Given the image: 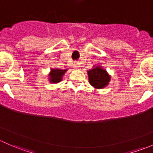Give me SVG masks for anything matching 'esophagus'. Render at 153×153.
<instances>
[{"label": "esophagus", "instance_id": "34e87169", "mask_svg": "<svg viewBox=\"0 0 153 153\" xmlns=\"http://www.w3.org/2000/svg\"><path fill=\"white\" fill-rule=\"evenodd\" d=\"M80 65H81V63H80L79 62H76L74 63V66L76 68H79Z\"/></svg>", "mask_w": 153, "mask_h": 153}]
</instances>
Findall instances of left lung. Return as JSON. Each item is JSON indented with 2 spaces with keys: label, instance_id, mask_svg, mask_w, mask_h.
<instances>
[{
  "label": "left lung",
  "instance_id": "8db88e82",
  "mask_svg": "<svg viewBox=\"0 0 153 153\" xmlns=\"http://www.w3.org/2000/svg\"><path fill=\"white\" fill-rule=\"evenodd\" d=\"M89 83L96 89H102L108 86L111 81V76L101 65L94 66L88 71Z\"/></svg>",
  "mask_w": 153,
  "mask_h": 153
}]
</instances>
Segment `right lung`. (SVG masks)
<instances>
[{
  "instance_id": "1",
  "label": "right lung",
  "mask_w": 153,
  "mask_h": 153,
  "mask_svg": "<svg viewBox=\"0 0 153 153\" xmlns=\"http://www.w3.org/2000/svg\"><path fill=\"white\" fill-rule=\"evenodd\" d=\"M68 69L65 70H61L59 68H51L49 74H48V79L49 82L51 83H58L62 81V77L65 72L67 71Z\"/></svg>"
}]
</instances>
